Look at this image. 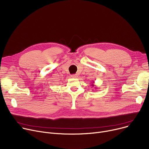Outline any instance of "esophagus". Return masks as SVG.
Segmentation results:
<instances>
[{"label": "esophagus", "instance_id": "esophagus-1", "mask_svg": "<svg viewBox=\"0 0 149 149\" xmlns=\"http://www.w3.org/2000/svg\"><path fill=\"white\" fill-rule=\"evenodd\" d=\"M71 77L72 78H74V79H77V78L78 77V76H77V75H71Z\"/></svg>", "mask_w": 149, "mask_h": 149}]
</instances>
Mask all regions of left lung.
<instances>
[{"mask_svg": "<svg viewBox=\"0 0 149 149\" xmlns=\"http://www.w3.org/2000/svg\"><path fill=\"white\" fill-rule=\"evenodd\" d=\"M93 83H94V81H92V84H91V86L92 87H93V86H94V84H93ZM95 88H96V87H95Z\"/></svg>", "mask_w": 149, "mask_h": 149, "instance_id": "obj_1", "label": "left lung"}]
</instances>
